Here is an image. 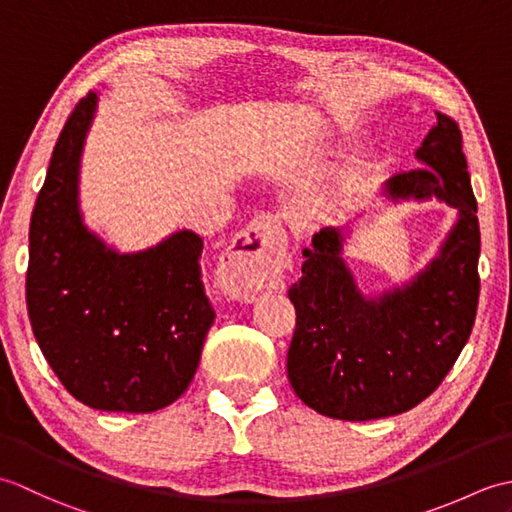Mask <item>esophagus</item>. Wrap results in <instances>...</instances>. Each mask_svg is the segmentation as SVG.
Here are the masks:
<instances>
[{
    "mask_svg": "<svg viewBox=\"0 0 512 512\" xmlns=\"http://www.w3.org/2000/svg\"><path fill=\"white\" fill-rule=\"evenodd\" d=\"M288 264L286 233L275 215H257L220 257L217 281L226 297L253 303Z\"/></svg>",
    "mask_w": 512,
    "mask_h": 512,
    "instance_id": "esophagus-1",
    "label": "esophagus"
}]
</instances>
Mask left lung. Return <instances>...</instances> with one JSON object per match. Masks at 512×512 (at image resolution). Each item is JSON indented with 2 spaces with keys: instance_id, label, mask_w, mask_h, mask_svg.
<instances>
[{
  "instance_id": "8db88e82",
  "label": "left lung",
  "mask_w": 512,
  "mask_h": 512,
  "mask_svg": "<svg viewBox=\"0 0 512 512\" xmlns=\"http://www.w3.org/2000/svg\"><path fill=\"white\" fill-rule=\"evenodd\" d=\"M438 123L416 149L420 169L380 187L389 204L438 202L458 211L438 253L383 292L358 288L343 250L354 222L323 226L303 248L301 279L288 290L297 328L288 350L295 394L321 416L376 420L409 411L458 361L480 299V224L460 127Z\"/></svg>"
}]
</instances>
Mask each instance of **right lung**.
<instances>
[{"mask_svg": "<svg viewBox=\"0 0 512 512\" xmlns=\"http://www.w3.org/2000/svg\"><path fill=\"white\" fill-rule=\"evenodd\" d=\"M99 92L79 101L54 145L30 217L26 303L63 387L99 411L149 413L195 376L215 312L202 284L204 242L189 228L134 253L85 224L81 156Z\"/></svg>", "mask_w": 512, "mask_h": 512, "instance_id": "add662e5", "label": "right lung"}]
</instances>
